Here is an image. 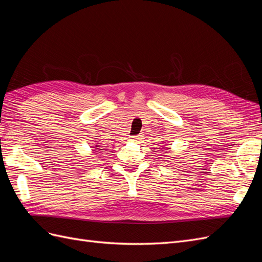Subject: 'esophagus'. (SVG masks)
<instances>
[{"label": "esophagus", "instance_id": "34e87169", "mask_svg": "<svg viewBox=\"0 0 262 262\" xmlns=\"http://www.w3.org/2000/svg\"><path fill=\"white\" fill-rule=\"evenodd\" d=\"M141 138H139V137H137V136H134V137H131V141H134V142H138L139 140H140Z\"/></svg>", "mask_w": 262, "mask_h": 262}]
</instances>
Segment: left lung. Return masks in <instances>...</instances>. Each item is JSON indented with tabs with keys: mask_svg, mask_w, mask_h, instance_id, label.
Segmentation results:
<instances>
[{
	"mask_svg": "<svg viewBox=\"0 0 262 262\" xmlns=\"http://www.w3.org/2000/svg\"><path fill=\"white\" fill-rule=\"evenodd\" d=\"M165 148H166V147H165Z\"/></svg>",
	"mask_w": 262,
	"mask_h": 262,
	"instance_id": "left-lung-1",
	"label": "left lung"
}]
</instances>
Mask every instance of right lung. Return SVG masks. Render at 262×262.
Instances as JSON below:
<instances>
[{"label":"right lung","instance_id":"obj_1","mask_svg":"<svg viewBox=\"0 0 262 262\" xmlns=\"http://www.w3.org/2000/svg\"><path fill=\"white\" fill-rule=\"evenodd\" d=\"M95 147H96V148H97V147H98V145H96V146H95Z\"/></svg>","mask_w":262,"mask_h":262}]
</instances>
